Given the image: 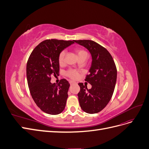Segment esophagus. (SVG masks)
<instances>
[{"mask_svg":"<svg viewBox=\"0 0 149 149\" xmlns=\"http://www.w3.org/2000/svg\"><path fill=\"white\" fill-rule=\"evenodd\" d=\"M69 83H70V84L71 85V84H74L75 82L74 81H69Z\"/></svg>","mask_w":149,"mask_h":149,"instance_id":"1","label":"esophagus"}]
</instances>
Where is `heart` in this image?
Instances as JSON below:
<instances>
[{
    "mask_svg": "<svg viewBox=\"0 0 149 149\" xmlns=\"http://www.w3.org/2000/svg\"><path fill=\"white\" fill-rule=\"evenodd\" d=\"M76 53L77 54L78 56L83 55V54H86V52L85 51L83 50V49H76ZM65 52L64 51H62L60 53L59 56H58V63H59L60 65H63L64 64L65 62ZM66 75L67 76H68L69 78L75 79L78 78V73L76 71L70 69L69 70H68L66 73Z\"/></svg>",
    "mask_w": 149,
    "mask_h": 149,
    "instance_id": "heart-1",
    "label": "heart"
}]
</instances>
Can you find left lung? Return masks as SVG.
Returning <instances> with one entry per match:
<instances>
[{"instance_id": "obj_1", "label": "left lung", "mask_w": 149, "mask_h": 149, "mask_svg": "<svg viewBox=\"0 0 149 149\" xmlns=\"http://www.w3.org/2000/svg\"><path fill=\"white\" fill-rule=\"evenodd\" d=\"M74 41L88 49L92 57L89 74L85 79L92 87L88 89L87 86L78 83L79 105L86 113H97L107 106L113 94L117 79L115 63L109 52L96 42L89 40Z\"/></svg>"}]
</instances>
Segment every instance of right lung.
Here are the masks:
<instances>
[{"label":"right lung","mask_w":149,"mask_h":149,"mask_svg":"<svg viewBox=\"0 0 149 149\" xmlns=\"http://www.w3.org/2000/svg\"><path fill=\"white\" fill-rule=\"evenodd\" d=\"M74 43L73 40H46L31 52L26 64V78L31 96L37 106L45 113L56 115L65 109L70 83L62 79L58 84L52 83L51 76L60 70L58 56Z\"/></svg>","instance_id":"obj_1"}]
</instances>
